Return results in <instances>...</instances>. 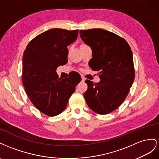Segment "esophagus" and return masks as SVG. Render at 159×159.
<instances>
[{
    "label": "esophagus",
    "mask_w": 159,
    "mask_h": 159,
    "mask_svg": "<svg viewBox=\"0 0 159 159\" xmlns=\"http://www.w3.org/2000/svg\"><path fill=\"white\" fill-rule=\"evenodd\" d=\"M84 80H85V79L84 77H82V82H84Z\"/></svg>",
    "instance_id": "esophagus-1"
}]
</instances>
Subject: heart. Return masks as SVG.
I'll return each instance as SVG.
<instances>
[{"mask_svg": "<svg viewBox=\"0 0 159 159\" xmlns=\"http://www.w3.org/2000/svg\"><path fill=\"white\" fill-rule=\"evenodd\" d=\"M82 45H84V44H82Z\"/></svg>", "mask_w": 159, "mask_h": 159, "instance_id": "heart-1", "label": "heart"}]
</instances>
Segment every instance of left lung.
<instances>
[{
	"label": "left lung",
	"mask_w": 159,
	"mask_h": 159,
	"mask_svg": "<svg viewBox=\"0 0 159 159\" xmlns=\"http://www.w3.org/2000/svg\"><path fill=\"white\" fill-rule=\"evenodd\" d=\"M80 38L91 48L89 62L98 71L99 83L86 80L84 97L89 107L99 115L116 110L123 102L134 79L133 52L128 43L117 34L101 29L80 30Z\"/></svg>",
	"instance_id": "1"
}]
</instances>
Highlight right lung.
I'll return each mask as SVG.
<instances>
[{
	"instance_id": "1",
	"label": "right lung",
	"mask_w": 159,
	"mask_h": 159,
	"mask_svg": "<svg viewBox=\"0 0 159 159\" xmlns=\"http://www.w3.org/2000/svg\"><path fill=\"white\" fill-rule=\"evenodd\" d=\"M79 30L52 29L39 34L27 45L22 60V83L34 107L49 116L64 111L76 86L81 80L77 72L58 78V66L66 65L68 48L77 39Z\"/></svg>"
}]
</instances>
